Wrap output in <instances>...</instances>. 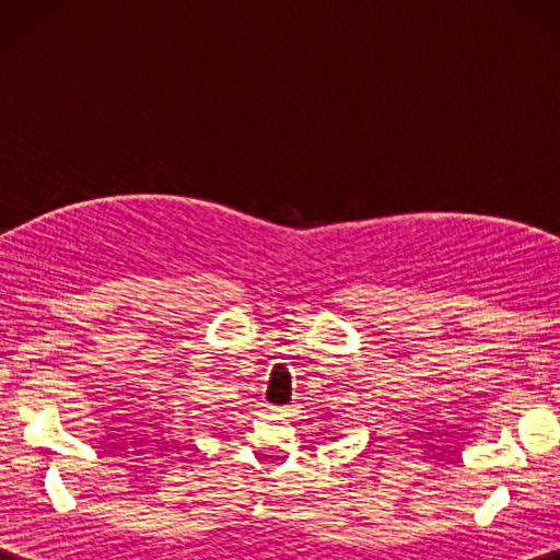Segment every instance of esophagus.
Wrapping results in <instances>:
<instances>
[{
	"label": "esophagus",
	"instance_id": "34e87169",
	"mask_svg": "<svg viewBox=\"0 0 560 560\" xmlns=\"http://www.w3.org/2000/svg\"><path fill=\"white\" fill-rule=\"evenodd\" d=\"M277 416H289L291 413V407H269Z\"/></svg>",
	"mask_w": 560,
	"mask_h": 560
}]
</instances>
